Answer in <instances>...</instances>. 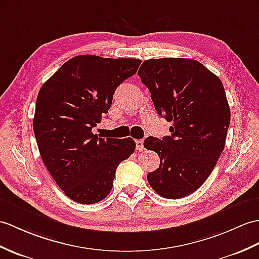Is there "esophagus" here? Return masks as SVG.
<instances>
[{"label":"esophagus","mask_w":259,"mask_h":259,"mask_svg":"<svg viewBox=\"0 0 259 259\" xmlns=\"http://www.w3.org/2000/svg\"><path fill=\"white\" fill-rule=\"evenodd\" d=\"M136 149L137 151H143L144 150L143 140H136Z\"/></svg>","instance_id":"obj_1"}]
</instances>
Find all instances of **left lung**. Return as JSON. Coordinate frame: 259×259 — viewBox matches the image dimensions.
I'll return each instance as SVG.
<instances>
[{
  "label": "left lung",
  "mask_w": 259,
  "mask_h": 259,
  "mask_svg": "<svg viewBox=\"0 0 259 259\" xmlns=\"http://www.w3.org/2000/svg\"><path fill=\"white\" fill-rule=\"evenodd\" d=\"M138 75L155 110L173 122L171 136L143 142L160 157L159 169L148 174V182L162 197H184L206 181L224 150L231 121L224 86L191 58L148 59Z\"/></svg>",
  "instance_id": "left-lung-1"
}]
</instances>
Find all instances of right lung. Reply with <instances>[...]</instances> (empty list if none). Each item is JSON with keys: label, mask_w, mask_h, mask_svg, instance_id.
Masks as SVG:
<instances>
[{"label": "right lung", "mask_w": 259, "mask_h": 259, "mask_svg": "<svg viewBox=\"0 0 259 259\" xmlns=\"http://www.w3.org/2000/svg\"><path fill=\"white\" fill-rule=\"evenodd\" d=\"M140 64L136 58L79 55L39 90L33 129L40 157L57 185L77 203L104 200L117 166L135 152L131 138H98L92 130L109 110L117 87Z\"/></svg>", "instance_id": "right-lung-1"}]
</instances>
